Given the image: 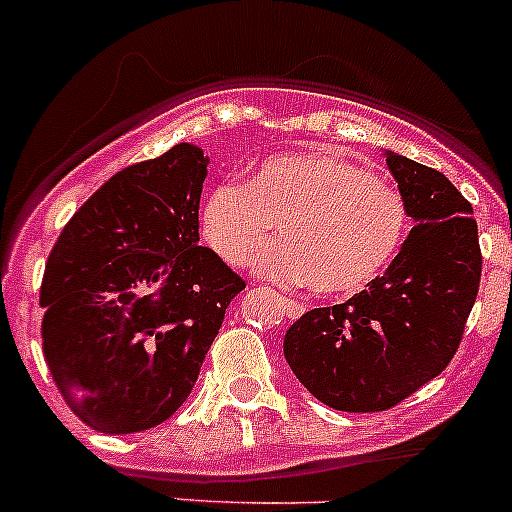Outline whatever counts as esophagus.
I'll use <instances>...</instances> for the list:
<instances>
[{
  "label": "esophagus",
  "instance_id": "1",
  "mask_svg": "<svg viewBox=\"0 0 512 512\" xmlns=\"http://www.w3.org/2000/svg\"><path fill=\"white\" fill-rule=\"evenodd\" d=\"M280 307H282V312H285V317H289V319H299L304 312H307V307H304V304L294 302V299H287V297L280 299Z\"/></svg>",
  "mask_w": 512,
  "mask_h": 512
}]
</instances>
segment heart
<instances>
[{
    "label": "heart",
    "instance_id": "obj_1",
    "mask_svg": "<svg viewBox=\"0 0 512 512\" xmlns=\"http://www.w3.org/2000/svg\"><path fill=\"white\" fill-rule=\"evenodd\" d=\"M283 240L268 248L274 227ZM404 195L337 151L265 160L250 183L215 185L200 230L227 265L257 258L277 285H309L322 297H354L394 265L409 237Z\"/></svg>",
    "mask_w": 512,
    "mask_h": 512
}]
</instances>
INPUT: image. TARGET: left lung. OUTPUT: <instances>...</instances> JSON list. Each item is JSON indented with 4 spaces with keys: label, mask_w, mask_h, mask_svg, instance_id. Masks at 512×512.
I'll return each instance as SVG.
<instances>
[{
    "label": "left lung",
    "mask_w": 512,
    "mask_h": 512,
    "mask_svg": "<svg viewBox=\"0 0 512 512\" xmlns=\"http://www.w3.org/2000/svg\"><path fill=\"white\" fill-rule=\"evenodd\" d=\"M414 220L404 250L369 289L302 314L285 359L337 411H386L436 379L461 344L483 257L473 208L438 170L386 151Z\"/></svg>",
    "instance_id": "left-lung-1"
}]
</instances>
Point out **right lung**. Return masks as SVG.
<instances>
[{"label": "right lung", "mask_w": 512, "mask_h": 512, "mask_svg": "<svg viewBox=\"0 0 512 512\" xmlns=\"http://www.w3.org/2000/svg\"><path fill=\"white\" fill-rule=\"evenodd\" d=\"M208 163L203 148L178 143L128 165L76 210L46 260V366L98 433L148 431L173 416L245 289L198 245Z\"/></svg>", "instance_id": "right-lung-1"}]
</instances>
